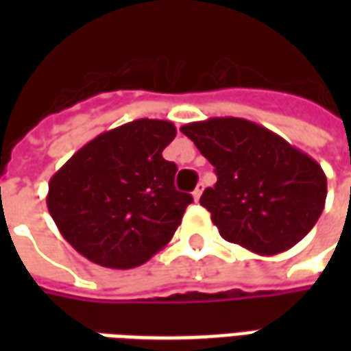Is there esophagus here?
<instances>
[{
    "label": "esophagus",
    "instance_id": "1",
    "mask_svg": "<svg viewBox=\"0 0 351 351\" xmlns=\"http://www.w3.org/2000/svg\"><path fill=\"white\" fill-rule=\"evenodd\" d=\"M203 188H205V186H203V184H199L197 188H195V191H193V199H195V201H199V199H201V193H203Z\"/></svg>",
    "mask_w": 351,
    "mask_h": 351
}]
</instances>
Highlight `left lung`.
<instances>
[{"label": "left lung", "mask_w": 351, "mask_h": 351, "mask_svg": "<svg viewBox=\"0 0 351 351\" xmlns=\"http://www.w3.org/2000/svg\"><path fill=\"white\" fill-rule=\"evenodd\" d=\"M216 169L201 205L221 239L259 256L302 241L324 213L322 165L271 130L244 118H208L180 128Z\"/></svg>", "instance_id": "1"}]
</instances>
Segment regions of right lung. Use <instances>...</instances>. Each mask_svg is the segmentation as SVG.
<instances>
[{
  "mask_svg": "<svg viewBox=\"0 0 351 351\" xmlns=\"http://www.w3.org/2000/svg\"><path fill=\"white\" fill-rule=\"evenodd\" d=\"M175 137L169 120H133L92 138L54 173L47 206L80 256L133 269L173 239L193 201L176 191V165L161 154Z\"/></svg>",
  "mask_w": 351,
  "mask_h": 351,
  "instance_id": "obj_1",
  "label": "right lung"
}]
</instances>
